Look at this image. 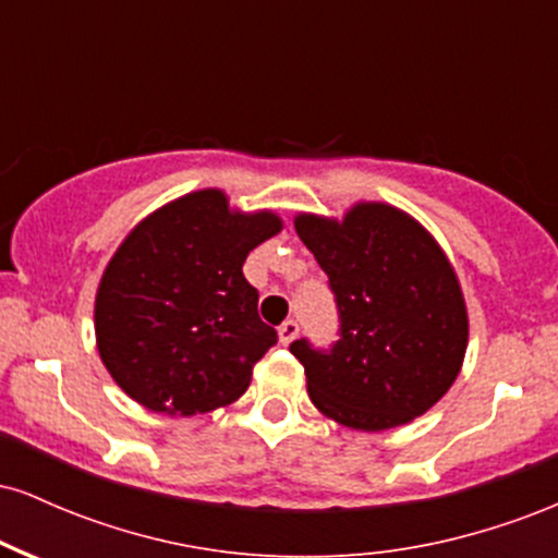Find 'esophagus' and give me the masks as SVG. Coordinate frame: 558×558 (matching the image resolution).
<instances>
[{
    "label": "esophagus",
    "instance_id": "esophagus-1",
    "mask_svg": "<svg viewBox=\"0 0 558 558\" xmlns=\"http://www.w3.org/2000/svg\"><path fill=\"white\" fill-rule=\"evenodd\" d=\"M278 336H280V343H283V345L291 343L293 338L299 336V323H296V319H286V323L278 328Z\"/></svg>",
    "mask_w": 558,
    "mask_h": 558
}]
</instances>
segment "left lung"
Returning a JSON list of instances; mask_svg holds the SVG:
<instances>
[{
  "instance_id": "1",
  "label": "left lung",
  "mask_w": 558,
  "mask_h": 558,
  "mask_svg": "<svg viewBox=\"0 0 558 558\" xmlns=\"http://www.w3.org/2000/svg\"><path fill=\"white\" fill-rule=\"evenodd\" d=\"M299 239L336 296L341 338L291 343L310 399L354 430H388L435 407L462 369L470 319L457 272L414 217L360 202L343 220L299 215Z\"/></svg>"
}]
</instances>
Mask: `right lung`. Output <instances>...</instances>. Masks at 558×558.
<instances>
[{"instance_id": "add662e5", "label": "right lung", "mask_w": 558, "mask_h": 558, "mask_svg": "<svg viewBox=\"0 0 558 558\" xmlns=\"http://www.w3.org/2000/svg\"><path fill=\"white\" fill-rule=\"evenodd\" d=\"M283 230L270 209H230L220 189L165 204L138 222L96 288V349L112 380L159 414L233 403L278 332L259 319L243 262Z\"/></svg>"}]
</instances>
